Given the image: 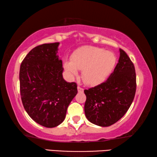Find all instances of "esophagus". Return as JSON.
Masks as SVG:
<instances>
[{
    "instance_id": "esophagus-1",
    "label": "esophagus",
    "mask_w": 157,
    "mask_h": 157,
    "mask_svg": "<svg viewBox=\"0 0 157 157\" xmlns=\"http://www.w3.org/2000/svg\"><path fill=\"white\" fill-rule=\"evenodd\" d=\"M78 91L79 92V93H82V92H83V89L78 86Z\"/></svg>"
}]
</instances>
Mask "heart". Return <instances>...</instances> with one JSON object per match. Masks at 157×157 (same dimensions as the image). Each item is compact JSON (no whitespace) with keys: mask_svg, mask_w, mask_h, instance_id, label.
Here are the masks:
<instances>
[{"mask_svg":"<svg viewBox=\"0 0 157 157\" xmlns=\"http://www.w3.org/2000/svg\"><path fill=\"white\" fill-rule=\"evenodd\" d=\"M113 53L94 46H84L73 53L71 61L64 62V68L71 76L82 70V78L87 84L95 86L104 81L114 67Z\"/></svg>","mask_w":157,"mask_h":157,"instance_id":"1","label":"heart"}]
</instances>
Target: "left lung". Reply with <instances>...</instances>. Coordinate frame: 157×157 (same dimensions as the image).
I'll list each match as a JSON object with an SVG mask.
<instances>
[{
    "instance_id": "8db88e82",
    "label": "left lung",
    "mask_w": 157,
    "mask_h": 157,
    "mask_svg": "<svg viewBox=\"0 0 157 157\" xmlns=\"http://www.w3.org/2000/svg\"><path fill=\"white\" fill-rule=\"evenodd\" d=\"M119 62L107 80L84 90L85 115L90 122L109 126L124 117L132 105L136 89L134 63L120 48Z\"/></svg>"
}]
</instances>
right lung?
I'll return each instance as SVG.
<instances>
[{
  "mask_svg": "<svg viewBox=\"0 0 157 157\" xmlns=\"http://www.w3.org/2000/svg\"><path fill=\"white\" fill-rule=\"evenodd\" d=\"M59 43L35 47L21 64L20 92L25 110L33 121L47 128L63 121L68 105L78 93L75 82L63 78Z\"/></svg>",
  "mask_w": 157,
  "mask_h": 157,
  "instance_id": "1",
  "label": "right lung"
}]
</instances>
